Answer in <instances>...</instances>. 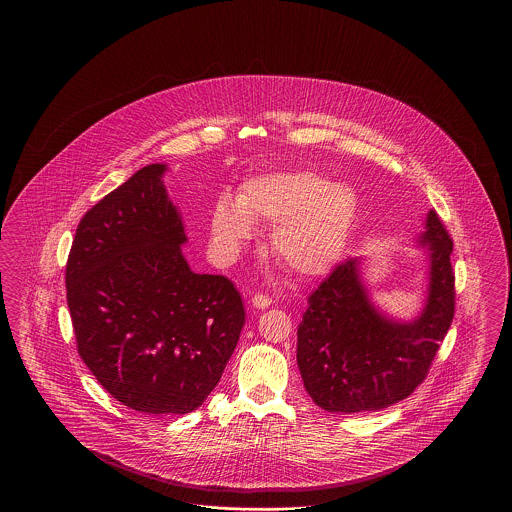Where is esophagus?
<instances>
[{
    "label": "esophagus",
    "mask_w": 512,
    "mask_h": 512,
    "mask_svg": "<svg viewBox=\"0 0 512 512\" xmlns=\"http://www.w3.org/2000/svg\"><path fill=\"white\" fill-rule=\"evenodd\" d=\"M251 303H253L255 309H267V307L272 305V299H270L268 295H263V293H255V295L251 297Z\"/></svg>",
    "instance_id": "1"
}]
</instances>
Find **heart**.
<instances>
[{
	"label": "heart",
	"instance_id": "b5f03b06",
	"mask_svg": "<svg viewBox=\"0 0 512 512\" xmlns=\"http://www.w3.org/2000/svg\"><path fill=\"white\" fill-rule=\"evenodd\" d=\"M359 211L357 194L313 171L274 172L247 180L236 201L222 195L211 211L213 244L234 255L253 236V222L276 226L274 253L301 276L334 267Z\"/></svg>",
	"mask_w": 512,
	"mask_h": 512
}]
</instances>
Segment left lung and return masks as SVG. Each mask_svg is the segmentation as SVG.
<instances>
[{"label": "left lung", "instance_id": "obj_1", "mask_svg": "<svg viewBox=\"0 0 512 512\" xmlns=\"http://www.w3.org/2000/svg\"><path fill=\"white\" fill-rule=\"evenodd\" d=\"M420 245L430 251V288L413 322H393L370 305L357 259L338 263L309 295L297 328V366L324 411H380L426 380L455 315L453 240L436 211L428 213Z\"/></svg>", "mask_w": 512, "mask_h": 512}]
</instances>
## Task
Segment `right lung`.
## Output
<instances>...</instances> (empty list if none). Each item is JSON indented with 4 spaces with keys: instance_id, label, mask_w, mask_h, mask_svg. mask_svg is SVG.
I'll list each match as a JSON object with an SVG mask.
<instances>
[{
    "instance_id": "right-lung-1",
    "label": "right lung",
    "mask_w": 512,
    "mask_h": 512,
    "mask_svg": "<svg viewBox=\"0 0 512 512\" xmlns=\"http://www.w3.org/2000/svg\"><path fill=\"white\" fill-rule=\"evenodd\" d=\"M165 171L147 165L88 209L65 267L78 355L117 401L153 416L195 411L245 324L232 280L188 267Z\"/></svg>"
}]
</instances>
